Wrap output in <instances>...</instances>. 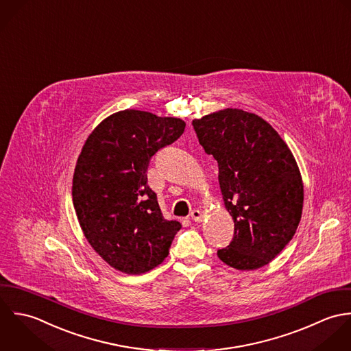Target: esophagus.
<instances>
[{
  "label": "esophagus",
  "instance_id": "obj_1",
  "mask_svg": "<svg viewBox=\"0 0 351 351\" xmlns=\"http://www.w3.org/2000/svg\"><path fill=\"white\" fill-rule=\"evenodd\" d=\"M190 217H191V219H193V221H195V222H201V221L204 219V214H202L201 211L197 210V209L191 210V213H190Z\"/></svg>",
  "mask_w": 351,
  "mask_h": 351
}]
</instances>
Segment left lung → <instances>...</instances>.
<instances>
[{
  "instance_id": "1",
  "label": "left lung",
  "mask_w": 351,
  "mask_h": 351,
  "mask_svg": "<svg viewBox=\"0 0 351 351\" xmlns=\"http://www.w3.org/2000/svg\"><path fill=\"white\" fill-rule=\"evenodd\" d=\"M205 152L218 164V182L234 233L218 258L237 270L270 263L293 239L304 186L280 134L261 117L226 108L193 121Z\"/></svg>"
}]
</instances>
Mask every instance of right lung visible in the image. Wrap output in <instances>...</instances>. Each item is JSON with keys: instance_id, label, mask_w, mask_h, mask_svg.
Returning <instances> with one entry per match:
<instances>
[{"instance_id": "right-lung-1", "label": "right lung", "mask_w": 351, "mask_h": 351, "mask_svg": "<svg viewBox=\"0 0 351 351\" xmlns=\"http://www.w3.org/2000/svg\"><path fill=\"white\" fill-rule=\"evenodd\" d=\"M179 118L125 110L88 137L73 176V205L92 248L114 269L142 274L169 254L182 225L162 217L147 186L152 157L184 132Z\"/></svg>"}]
</instances>
